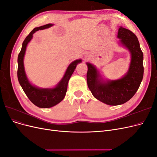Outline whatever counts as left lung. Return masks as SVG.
<instances>
[{
	"mask_svg": "<svg viewBox=\"0 0 157 157\" xmlns=\"http://www.w3.org/2000/svg\"><path fill=\"white\" fill-rule=\"evenodd\" d=\"M118 43L129 51V68L122 77L116 80L104 79L94 65L89 62L87 84L95 98L109 105H118L129 101L138 90L144 77V54L137 36L123 27L118 29Z\"/></svg>",
	"mask_w": 157,
	"mask_h": 157,
	"instance_id": "1",
	"label": "left lung"
}]
</instances>
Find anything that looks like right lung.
I'll return each mask as SVG.
<instances>
[{"mask_svg":"<svg viewBox=\"0 0 157 157\" xmlns=\"http://www.w3.org/2000/svg\"><path fill=\"white\" fill-rule=\"evenodd\" d=\"M54 24L48 23L40 27H35L23 42L21 50L17 58V78L18 81L26 96L30 101L40 108H50L56 105L64 99L67 90L69 80L73 73L77 65L82 62V59H77L71 62L65 71L63 78L53 88H39L31 83L28 79L24 67L23 59L27 44L33 39L34 33L39 30H43L53 26Z\"/></svg>","mask_w":157,"mask_h":157,"instance_id":"obj_1","label":"right lung"}]
</instances>
